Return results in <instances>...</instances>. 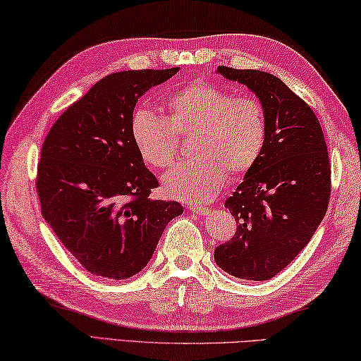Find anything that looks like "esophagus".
<instances>
[{
	"label": "esophagus",
	"mask_w": 361,
	"mask_h": 361,
	"mask_svg": "<svg viewBox=\"0 0 361 361\" xmlns=\"http://www.w3.org/2000/svg\"><path fill=\"white\" fill-rule=\"evenodd\" d=\"M188 209H189V212L195 213V214H203V216L208 214V212H209V208H208L207 205H202V203H195V205H189Z\"/></svg>",
	"instance_id": "1"
}]
</instances>
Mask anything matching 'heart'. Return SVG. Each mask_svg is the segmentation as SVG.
<instances>
[{
	"instance_id": "heart-1",
	"label": "heart",
	"mask_w": 361,
	"mask_h": 361,
	"mask_svg": "<svg viewBox=\"0 0 361 361\" xmlns=\"http://www.w3.org/2000/svg\"><path fill=\"white\" fill-rule=\"evenodd\" d=\"M164 118L148 109L130 116V139L147 166L166 169L178 152V135L194 133L192 161L162 176L164 192L185 202L212 199L227 172L245 175L259 162L267 143V116L249 96L235 97L212 83H191L169 94Z\"/></svg>"
}]
</instances>
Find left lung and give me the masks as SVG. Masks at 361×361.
Wrapping results in <instances>:
<instances>
[{"mask_svg":"<svg viewBox=\"0 0 361 361\" xmlns=\"http://www.w3.org/2000/svg\"><path fill=\"white\" fill-rule=\"evenodd\" d=\"M257 96L267 116V143L224 207L237 232L214 249L221 270L246 281L276 276L303 249L326 213L330 161L312 109L276 75L255 69H216Z\"/></svg>","mask_w":361,"mask_h":361,"instance_id":"obj_1","label":"left lung"}]
</instances>
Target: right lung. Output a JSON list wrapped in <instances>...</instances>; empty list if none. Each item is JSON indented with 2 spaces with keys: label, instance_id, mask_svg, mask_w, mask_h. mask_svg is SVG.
I'll use <instances>...</instances> for the list:
<instances>
[{
  "label": "right lung",
  "instance_id": "1",
  "mask_svg": "<svg viewBox=\"0 0 361 361\" xmlns=\"http://www.w3.org/2000/svg\"><path fill=\"white\" fill-rule=\"evenodd\" d=\"M180 68L104 77L51 126L37 166L41 212L63 246L96 276L128 279L153 257L178 202L149 197L158 180L130 139L139 97Z\"/></svg>",
  "mask_w": 361,
  "mask_h": 361
}]
</instances>
